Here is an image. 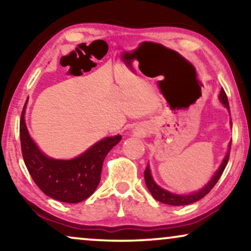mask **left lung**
Masks as SVG:
<instances>
[{
  "instance_id": "left-lung-1",
  "label": "left lung",
  "mask_w": 251,
  "mask_h": 251,
  "mask_svg": "<svg viewBox=\"0 0 251 251\" xmlns=\"http://www.w3.org/2000/svg\"><path fill=\"white\" fill-rule=\"evenodd\" d=\"M218 99H219V101H221L222 104L224 105L225 107L229 111L227 96H226L224 89H223V88L221 90V94H219V96H218ZM231 125H232V122H231ZM229 150H231V143H229L227 153H226L224 160H223L222 164L219 166L218 170L216 171L214 176H212L211 179L208 181V184L205 185V186L202 187L201 190L194 192V193L175 194V193H171V192H169V191L164 190V188H162V187H160L159 185H157L153 179L149 164H147L146 169H145V171H144V175H145L146 186H147V188H149V191L151 192V194H152V197L155 199V200L162 202V203H166V204H169V205H186V204L194 203V202L201 200L202 198L205 197V195H207L209 192L211 191V188L215 186L219 178H221L223 171H224L226 164H227V162H228Z\"/></svg>"
}]
</instances>
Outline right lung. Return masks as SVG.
I'll return each mask as SVG.
<instances>
[{
	"label": "right lung",
	"instance_id": "1",
	"mask_svg": "<svg viewBox=\"0 0 251 251\" xmlns=\"http://www.w3.org/2000/svg\"><path fill=\"white\" fill-rule=\"evenodd\" d=\"M26 104L20 118V144L24 162L33 180L48 197L66 203L88 199L100 181L106 155L121 140V135L99 140L81 155L72 160H57L41 152L30 138L25 122Z\"/></svg>",
	"mask_w": 251,
	"mask_h": 251
}]
</instances>
